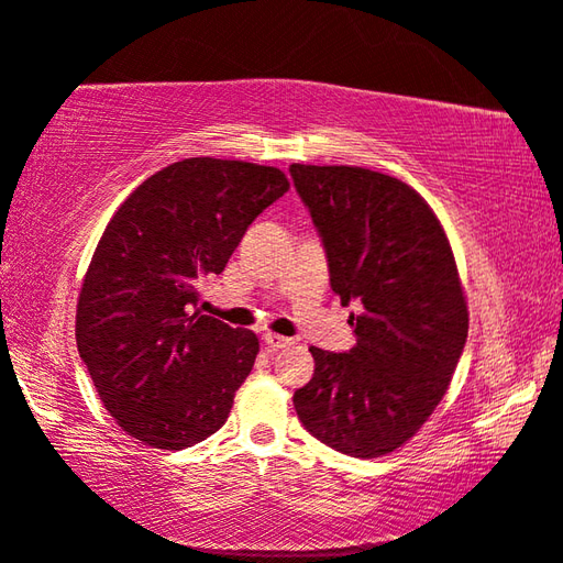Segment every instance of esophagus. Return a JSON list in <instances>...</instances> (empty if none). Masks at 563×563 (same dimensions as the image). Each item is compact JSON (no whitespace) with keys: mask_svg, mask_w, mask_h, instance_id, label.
Listing matches in <instances>:
<instances>
[{"mask_svg":"<svg viewBox=\"0 0 563 563\" xmlns=\"http://www.w3.org/2000/svg\"><path fill=\"white\" fill-rule=\"evenodd\" d=\"M262 343L269 351H279V349H287V346H291V339H287V336H276V333H264L262 336Z\"/></svg>","mask_w":563,"mask_h":563,"instance_id":"34e87169","label":"esophagus"}]
</instances>
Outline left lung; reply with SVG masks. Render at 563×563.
Segmentation results:
<instances>
[{"label":"left lung","mask_w":563,"mask_h":563,"mask_svg":"<svg viewBox=\"0 0 563 563\" xmlns=\"http://www.w3.org/2000/svg\"><path fill=\"white\" fill-rule=\"evenodd\" d=\"M356 346H311L313 378L294 393L301 426L351 457L388 455L445 396L467 341L450 242L428 202L396 177L349 165H291Z\"/></svg>","instance_id":"left-lung-1"}]
</instances>
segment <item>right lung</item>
Returning <instances> with one entry per match:
<instances>
[{
    "mask_svg": "<svg viewBox=\"0 0 563 563\" xmlns=\"http://www.w3.org/2000/svg\"><path fill=\"white\" fill-rule=\"evenodd\" d=\"M289 190L276 167L187 157L118 207L76 309L78 356L106 410L157 450L202 442L230 418L260 341L197 309L256 217Z\"/></svg>",
    "mask_w": 563,
    "mask_h": 563,
    "instance_id": "right-lung-1",
    "label": "right lung"
}]
</instances>
